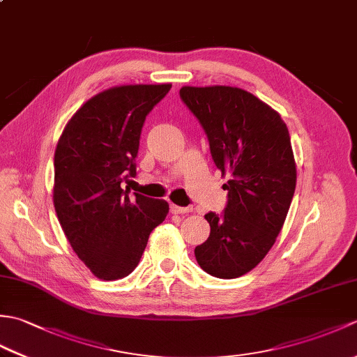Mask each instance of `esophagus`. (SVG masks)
<instances>
[{
  "label": "esophagus",
  "instance_id": "esophagus-1",
  "mask_svg": "<svg viewBox=\"0 0 357 357\" xmlns=\"http://www.w3.org/2000/svg\"><path fill=\"white\" fill-rule=\"evenodd\" d=\"M193 210L192 206H187V207H179V206H174V204H170V211L173 215H183V213H190Z\"/></svg>",
  "mask_w": 357,
  "mask_h": 357
}]
</instances>
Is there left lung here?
I'll list each match as a JSON object with an SVG mask.
<instances>
[{
    "mask_svg": "<svg viewBox=\"0 0 357 357\" xmlns=\"http://www.w3.org/2000/svg\"><path fill=\"white\" fill-rule=\"evenodd\" d=\"M206 132L216 167L230 179L224 213L206 215L210 236L195 248L208 275L233 279L259 264L282 229L296 188L290 133L276 110L230 86L179 90Z\"/></svg>",
    "mask_w": 357,
    "mask_h": 357,
    "instance_id": "obj_1",
    "label": "left lung"
}]
</instances>
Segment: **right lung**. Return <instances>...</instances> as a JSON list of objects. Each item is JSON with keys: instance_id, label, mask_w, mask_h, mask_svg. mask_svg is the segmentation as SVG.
<instances>
[{"instance_id": "add662e5", "label": "right lung", "mask_w": 357, "mask_h": 357, "mask_svg": "<svg viewBox=\"0 0 357 357\" xmlns=\"http://www.w3.org/2000/svg\"><path fill=\"white\" fill-rule=\"evenodd\" d=\"M172 84H135L104 90L81 105L55 150L53 206L73 252L96 278L115 280L139 264L151 230L169 204L121 184L136 174L141 130Z\"/></svg>"}]
</instances>
